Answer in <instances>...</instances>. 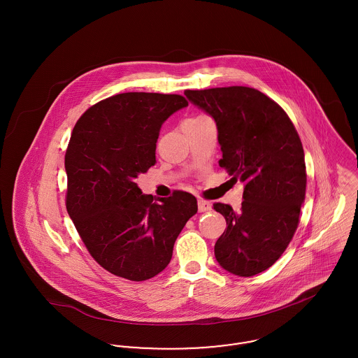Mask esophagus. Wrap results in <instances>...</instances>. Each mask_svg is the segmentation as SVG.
Instances as JSON below:
<instances>
[{"instance_id": "esophagus-1", "label": "esophagus", "mask_w": 358, "mask_h": 358, "mask_svg": "<svg viewBox=\"0 0 358 358\" xmlns=\"http://www.w3.org/2000/svg\"><path fill=\"white\" fill-rule=\"evenodd\" d=\"M199 212H206V210H209L210 208H212V205L209 201H205V200H199Z\"/></svg>"}]
</instances>
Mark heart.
<instances>
[{
    "mask_svg": "<svg viewBox=\"0 0 358 358\" xmlns=\"http://www.w3.org/2000/svg\"><path fill=\"white\" fill-rule=\"evenodd\" d=\"M197 118H199V117H197Z\"/></svg>",
    "mask_w": 358,
    "mask_h": 358,
    "instance_id": "1",
    "label": "heart"
}]
</instances>
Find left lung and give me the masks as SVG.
I'll use <instances>...</instances> for the list:
<instances>
[{
    "label": "left lung",
    "instance_id": "obj_1",
    "mask_svg": "<svg viewBox=\"0 0 358 358\" xmlns=\"http://www.w3.org/2000/svg\"><path fill=\"white\" fill-rule=\"evenodd\" d=\"M184 94L216 122L220 168L231 181L244 182L240 210L213 204L228 225L215 244L216 260L238 276L263 273L286 251L299 224L307 181L301 138L286 111L255 88Z\"/></svg>",
    "mask_w": 358,
    "mask_h": 358
}]
</instances>
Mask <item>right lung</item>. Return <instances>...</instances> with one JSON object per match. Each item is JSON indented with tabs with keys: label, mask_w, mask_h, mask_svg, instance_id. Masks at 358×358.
Returning a JSON list of instances; mask_svg holds the SVG:
<instances>
[{
	"label": "right lung",
	"mask_w": 358,
	"mask_h": 358,
	"mask_svg": "<svg viewBox=\"0 0 358 358\" xmlns=\"http://www.w3.org/2000/svg\"><path fill=\"white\" fill-rule=\"evenodd\" d=\"M187 106L177 94L124 92L91 106L72 130L64 158L67 212L108 273L142 282L165 270L176 238L197 213L193 194L174 190L154 203L136 182L155 165L162 123Z\"/></svg>",
	"instance_id": "1"
}]
</instances>
